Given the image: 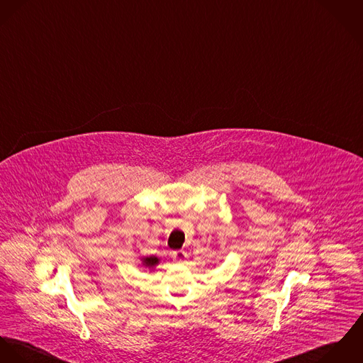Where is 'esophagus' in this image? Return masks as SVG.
I'll use <instances>...</instances> for the list:
<instances>
[{
    "instance_id": "34e87169",
    "label": "esophagus",
    "mask_w": 363,
    "mask_h": 363,
    "mask_svg": "<svg viewBox=\"0 0 363 363\" xmlns=\"http://www.w3.org/2000/svg\"><path fill=\"white\" fill-rule=\"evenodd\" d=\"M172 259L178 263H184L186 260V253L184 250H175L172 252Z\"/></svg>"
}]
</instances>
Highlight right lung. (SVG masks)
<instances>
[{"label": "right lung", "instance_id": "obj_1", "mask_svg": "<svg viewBox=\"0 0 363 363\" xmlns=\"http://www.w3.org/2000/svg\"><path fill=\"white\" fill-rule=\"evenodd\" d=\"M140 260H142V264H143L145 267H149V269H153L155 266H157V264H159V257H156V256L142 257Z\"/></svg>", "mask_w": 363, "mask_h": 363}]
</instances>
